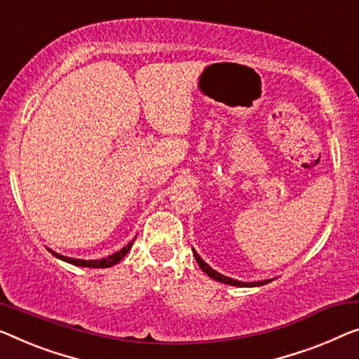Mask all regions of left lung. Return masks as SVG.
<instances>
[{"label":"left lung","instance_id":"8db88e82","mask_svg":"<svg viewBox=\"0 0 359 359\" xmlns=\"http://www.w3.org/2000/svg\"><path fill=\"white\" fill-rule=\"evenodd\" d=\"M194 256H195V259H196V263H198V266L201 267V271L205 272V274H208L211 277V279H214V280H217V282H222V283H229V285H237V287H259V285H264V283H267V282H271V280H261V282H240V280H235V279H231V277H226V276H222V274H219V272H216L212 269V267H210L208 266L205 261H203L200 256H198V253L196 251H194Z\"/></svg>","mask_w":359,"mask_h":359}]
</instances>
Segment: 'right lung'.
I'll use <instances>...</instances> for the list:
<instances>
[{"mask_svg":"<svg viewBox=\"0 0 359 359\" xmlns=\"http://www.w3.org/2000/svg\"><path fill=\"white\" fill-rule=\"evenodd\" d=\"M135 242V238L132 240L130 243H127L124 248L122 250H119V251H116L114 255H111V256H108V258H103V259H90V261H85V259H74V258H67V256H62V255H57V253H55V251H51L53 253V256H56V258H60V259H62V261H66V263H71V264H74V266H82V267H111V266H114V264H117L119 263V261L124 258V256L128 253V250L132 248V243Z\"/></svg>","mask_w":359,"mask_h":359,"instance_id":"obj_1","label":"right lung"}]
</instances>
